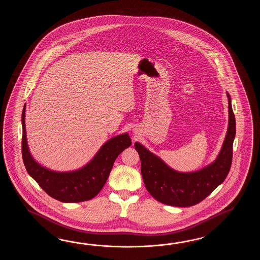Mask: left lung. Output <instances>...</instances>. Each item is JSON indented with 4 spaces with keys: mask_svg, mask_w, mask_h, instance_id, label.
Segmentation results:
<instances>
[{
    "mask_svg": "<svg viewBox=\"0 0 260 260\" xmlns=\"http://www.w3.org/2000/svg\"><path fill=\"white\" fill-rule=\"evenodd\" d=\"M229 99V127L216 160L200 171H175L141 144H135L141 160V174L149 194L160 203L177 207L199 204L226 179L232 161V146L236 134L235 116Z\"/></svg>",
    "mask_w": 260,
    "mask_h": 260,
    "instance_id": "8db88e82",
    "label": "left lung"
}]
</instances>
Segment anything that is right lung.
I'll return each instance as SVG.
<instances>
[{
	"label": "right lung",
	"mask_w": 260,
	"mask_h": 260,
	"mask_svg": "<svg viewBox=\"0 0 260 260\" xmlns=\"http://www.w3.org/2000/svg\"><path fill=\"white\" fill-rule=\"evenodd\" d=\"M25 111H22V158L30 177L52 198L62 203H80L93 199L105 185L117 157L132 145L128 134L107 141L88 165L77 171L58 173L51 171L37 164L28 150Z\"/></svg>",
	"instance_id": "right-lung-1"
}]
</instances>
